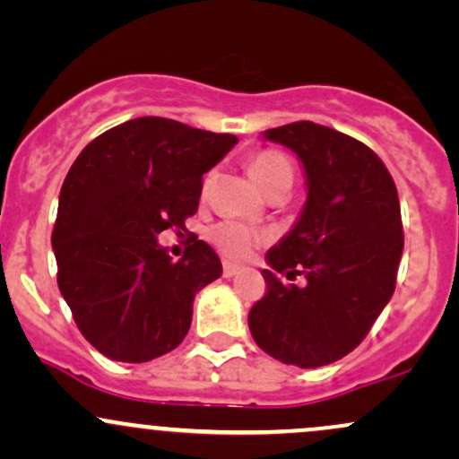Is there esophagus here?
<instances>
[{"label": "esophagus", "instance_id": "esophagus-1", "mask_svg": "<svg viewBox=\"0 0 459 459\" xmlns=\"http://www.w3.org/2000/svg\"><path fill=\"white\" fill-rule=\"evenodd\" d=\"M241 272V267L239 265H235V263H229V261H224V267H222V273H224V278H233L235 273H239Z\"/></svg>", "mask_w": 459, "mask_h": 459}]
</instances>
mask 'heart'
I'll list each match as a JSON object with an SVG mask.
<instances>
[{
	"label": "heart",
	"instance_id": "b5f03b06",
	"mask_svg": "<svg viewBox=\"0 0 459 459\" xmlns=\"http://www.w3.org/2000/svg\"><path fill=\"white\" fill-rule=\"evenodd\" d=\"M247 172L265 194L281 183H293L291 161L276 151H261L252 155L247 161ZM209 239L224 256L244 261L256 247L265 244L270 235L256 226L237 222V220H222L209 230Z\"/></svg>",
	"mask_w": 459,
	"mask_h": 459
}]
</instances>
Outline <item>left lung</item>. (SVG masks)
<instances>
[{
  "label": "left lung",
  "instance_id": "left-lung-1",
  "mask_svg": "<svg viewBox=\"0 0 459 459\" xmlns=\"http://www.w3.org/2000/svg\"><path fill=\"white\" fill-rule=\"evenodd\" d=\"M304 163L298 224L267 252L265 296L247 315L252 339L284 365L317 368L356 350L393 298L403 252L397 187L367 144L310 120L267 129ZM302 275L304 285L284 283Z\"/></svg>",
  "mask_w": 459,
  "mask_h": 459
}]
</instances>
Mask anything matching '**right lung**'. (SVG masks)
I'll return each mask as SVG.
<instances>
[{
	"label": "right lung",
	"instance_id": "obj_1",
	"mask_svg": "<svg viewBox=\"0 0 459 459\" xmlns=\"http://www.w3.org/2000/svg\"><path fill=\"white\" fill-rule=\"evenodd\" d=\"M235 144L230 134L144 116L79 152L62 183L51 246L62 298L103 356L146 362L186 339L194 296L220 278L222 263L198 237L172 261L157 235L186 230L203 175Z\"/></svg>",
	"mask_w": 459,
	"mask_h": 459
}]
</instances>
